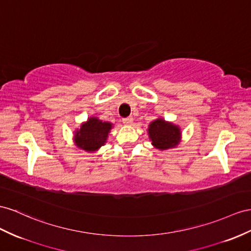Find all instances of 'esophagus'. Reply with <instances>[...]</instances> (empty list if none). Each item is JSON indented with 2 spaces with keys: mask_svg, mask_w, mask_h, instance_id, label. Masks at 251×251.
Here are the masks:
<instances>
[{
  "mask_svg": "<svg viewBox=\"0 0 251 251\" xmlns=\"http://www.w3.org/2000/svg\"><path fill=\"white\" fill-rule=\"evenodd\" d=\"M123 123L125 125H131L133 123V118L132 117H128V118L123 119Z\"/></svg>",
  "mask_w": 251,
  "mask_h": 251,
  "instance_id": "34e87169",
  "label": "esophagus"
}]
</instances>
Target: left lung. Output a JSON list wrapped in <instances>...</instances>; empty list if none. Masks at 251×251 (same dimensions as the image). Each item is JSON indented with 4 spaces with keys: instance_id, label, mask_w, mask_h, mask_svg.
Masks as SVG:
<instances>
[{
    "instance_id": "1",
    "label": "left lung",
    "mask_w": 251,
    "mask_h": 251,
    "mask_svg": "<svg viewBox=\"0 0 251 251\" xmlns=\"http://www.w3.org/2000/svg\"><path fill=\"white\" fill-rule=\"evenodd\" d=\"M149 136L151 144L160 151L175 147L181 139L180 128L163 119L152 121L149 126Z\"/></svg>"
}]
</instances>
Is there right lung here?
I'll list each match as a JSON object with an SVG mask.
<instances>
[{"label": "right lung", "instance_id": "1", "mask_svg": "<svg viewBox=\"0 0 251 251\" xmlns=\"http://www.w3.org/2000/svg\"><path fill=\"white\" fill-rule=\"evenodd\" d=\"M111 128L110 122H102L95 117L89 118L86 123L81 124L79 129L75 131V144L86 151H98L107 142Z\"/></svg>", "mask_w": 251, "mask_h": 251}]
</instances>
